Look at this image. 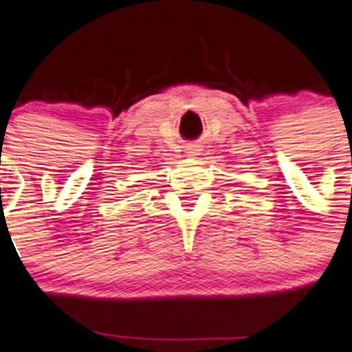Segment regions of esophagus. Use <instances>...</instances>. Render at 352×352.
Instances as JSON below:
<instances>
[{
  "instance_id": "obj_1",
  "label": "esophagus",
  "mask_w": 352,
  "mask_h": 352,
  "mask_svg": "<svg viewBox=\"0 0 352 352\" xmlns=\"http://www.w3.org/2000/svg\"><path fill=\"white\" fill-rule=\"evenodd\" d=\"M197 151H199V150H193V151H188V153H191V155H197Z\"/></svg>"
}]
</instances>
